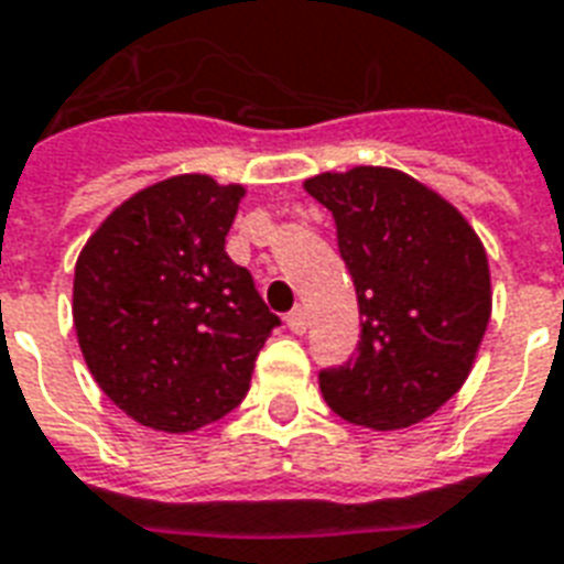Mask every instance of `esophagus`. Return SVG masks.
Listing matches in <instances>:
<instances>
[{
  "label": "esophagus",
  "mask_w": 564,
  "mask_h": 564,
  "mask_svg": "<svg viewBox=\"0 0 564 564\" xmlns=\"http://www.w3.org/2000/svg\"><path fill=\"white\" fill-rule=\"evenodd\" d=\"M286 325H290L293 335H304V332H307V314H304L302 307H295L293 314L286 316Z\"/></svg>",
  "instance_id": "obj_1"
}]
</instances>
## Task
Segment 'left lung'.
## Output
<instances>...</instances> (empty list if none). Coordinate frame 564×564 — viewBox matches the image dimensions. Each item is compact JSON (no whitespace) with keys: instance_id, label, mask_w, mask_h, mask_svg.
Here are the masks:
<instances>
[{"instance_id":"obj_1","label":"left lung","mask_w":564,"mask_h":564,"mask_svg":"<svg viewBox=\"0 0 564 564\" xmlns=\"http://www.w3.org/2000/svg\"><path fill=\"white\" fill-rule=\"evenodd\" d=\"M337 224L361 344L319 373L325 403L358 427L403 431L431 419L469 377L494 286L473 224L454 203L391 166L304 178Z\"/></svg>"}]
</instances>
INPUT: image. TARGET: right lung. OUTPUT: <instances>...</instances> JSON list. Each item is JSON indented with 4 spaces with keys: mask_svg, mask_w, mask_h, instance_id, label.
I'll use <instances>...</instances> for the list:
<instances>
[{
    "mask_svg": "<svg viewBox=\"0 0 564 564\" xmlns=\"http://www.w3.org/2000/svg\"><path fill=\"white\" fill-rule=\"evenodd\" d=\"M241 197L245 185L206 173L154 182L77 257L70 314L86 367L143 427L194 433L236 410L281 325L224 250Z\"/></svg>",
    "mask_w": 564,
    "mask_h": 564,
    "instance_id": "1",
    "label": "right lung"
}]
</instances>
